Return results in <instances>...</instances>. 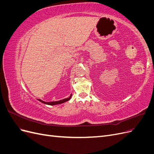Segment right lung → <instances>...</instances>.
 <instances>
[{
    "instance_id": "1",
    "label": "right lung",
    "mask_w": 154,
    "mask_h": 154,
    "mask_svg": "<svg viewBox=\"0 0 154 154\" xmlns=\"http://www.w3.org/2000/svg\"><path fill=\"white\" fill-rule=\"evenodd\" d=\"M72 96V94H71V96H70L69 97H68V98H66V99H63V100H60V101H51V102H45V101H44L42 100H38L40 102H42V103H43L44 104H47V105H58V104H61V103H64V102L66 101H69L70 99H71V97Z\"/></svg>"
}]
</instances>
